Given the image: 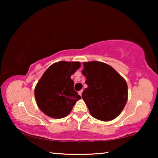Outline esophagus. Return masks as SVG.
Instances as JSON below:
<instances>
[{
	"label": "esophagus",
	"instance_id": "1",
	"mask_svg": "<svg viewBox=\"0 0 158 158\" xmlns=\"http://www.w3.org/2000/svg\"><path fill=\"white\" fill-rule=\"evenodd\" d=\"M82 93H83V90H80V91L78 92V94L80 95V96H82Z\"/></svg>",
	"mask_w": 158,
	"mask_h": 158
}]
</instances>
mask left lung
<instances>
[{"instance_id": "8db88e82", "label": "left lung", "mask_w": 158, "mask_h": 158, "mask_svg": "<svg viewBox=\"0 0 158 158\" xmlns=\"http://www.w3.org/2000/svg\"><path fill=\"white\" fill-rule=\"evenodd\" d=\"M82 73L88 88L82 94L90 114L97 119L108 122L121 114L128 98L125 80L109 64L92 61L83 63Z\"/></svg>"}]
</instances>
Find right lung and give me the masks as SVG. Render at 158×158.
<instances>
[{
	"mask_svg": "<svg viewBox=\"0 0 158 158\" xmlns=\"http://www.w3.org/2000/svg\"><path fill=\"white\" fill-rule=\"evenodd\" d=\"M81 65L79 62H56L49 67L38 81L34 96L40 109L47 116L63 118L81 98L74 90V82L70 78Z\"/></svg>",
	"mask_w": 158,
	"mask_h": 158,
	"instance_id": "add662e5",
	"label": "right lung"
}]
</instances>
